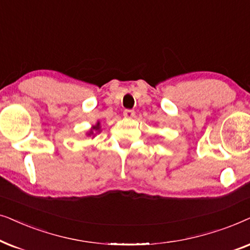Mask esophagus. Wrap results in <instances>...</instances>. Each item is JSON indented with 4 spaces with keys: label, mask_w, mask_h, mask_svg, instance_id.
Here are the masks:
<instances>
[{
    "label": "esophagus",
    "mask_w": 250,
    "mask_h": 250,
    "mask_svg": "<svg viewBox=\"0 0 250 250\" xmlns=\"http://www.w3.org/2000/svg\"><path fill=\"white\" fill-rule=\"evenodd\" d=\"M123 115H125V119H132L135 116V111H132V109H125L123 112Z\"/></svg>",
    "instance_id": "obj_1"
}]
</instances>
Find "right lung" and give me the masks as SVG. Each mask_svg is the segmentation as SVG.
<instances>
[{
	"mask_svg": "<svg viewBox=\"0 0 250 250\" xmlns=\"http://www.w3.org/2000/svg\"><path fill=\"white\" fill-rule=\"evenodd\" d=\"M99 130H101V123L97 122V123H96V125H94V127L91 128V130L88 132V136L94 135V131H99Z\"/></svg>",
	"mask_w": 250,
	"mask_h": 250,
	"instance_id": "1",
	"label": "right lung"
}]
</instances>
